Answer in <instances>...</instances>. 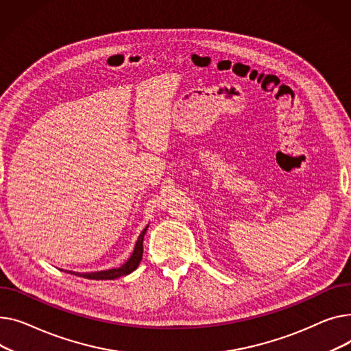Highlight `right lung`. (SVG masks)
Here are the masks:
<instances>
[{"label":"right lung","mask_w":351,"mask_h":351,"mask_svg":"<svg viewBox=\"0 0 351 351\" xmlns=\"http://www.w3.org/2000/svg\"><path fill=\"white\" fill-rule=\"evenodd\" d=\"M147 228H149V225L141 231V234L136 242L132 256L128 259L126 263H123L120 267H113V269L99 271V272H86V274H79V272H72V271H68V272L72 275L80 276V278L93 279V280H112V279H117L120 276H126V275L132 274L134 269H137V266L143 258V239H144V234H146Z\"/></svg>","instance_id":"obj_1"}]
</instances>
